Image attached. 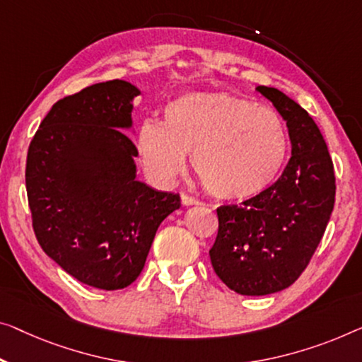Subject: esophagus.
<instances>
[{
	"label": "esophagus",
	"mask_w": 362,
	"mask_h": 362,
	"mask_svg": "<svg viewBox=\"0 0 362 362\" xmlns=\"http://www.w3.org/2000/svg\"><path fill=\"white\" fill-rule=\"evenodd\" d=\"M182 203L185 204V206H193V204H202L197 198H193L190 195H185V193H182Z\"/></svg>",
	"instance_id": "esophagus-1"
}]
</instances>
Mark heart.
Returning <instances> with one entry per match:
<instances>
[{"instance_id":"b5f03b06","label":"heart","mask_w":362,"mask_h":362,"mask_svg":"<svg viewBox=\"0 0 362 362\" xmlns=\"http://www.w3.org/2000/svg\"><path fill=\"white\" fill-rule=\"evenodd\" d=\"M149 175L172 183L187 154L203 187L223 199H249L268 190L288 158L283 118L268 107L219 93H192L165 105L164 123L146 120L134 138Z\"/></svg>"}]
</instances>
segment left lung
Here are the masks:
<instances>
[{
	"label": "left lung",
	"instance_id": "8db88e82",
	"mask_svg": "<svg viewBox=\"0 0 362 362\" xmlns=\"http://www.w3.org/2000/svg\"><path fill=\"white\" fill-rule=\"evenodd\" d=\"M284 118L291 159L279 179L244 206H219L209 258L221 281L242 296L289 288L309 265L335 204V170L312 117L281 90L258 86Z\"/></svg>",
	"mask_w": 362,
	"mask_h": 362
}]
</instances>
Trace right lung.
I'll return each mask as SVG.
<instances>
[{
	"instance_id": "obj_1",
	"label": "right lung",
	"mask_w": 362,
	"mask_h": 362,
	"mask_svg": "<svg viewBox=\"0 0 362 362\" xmlns=\"http://www.w3.org/2000/svg\"><path fill=\"white\" fill-rule=\"evenodd\" d=\"M136 86H89L52 107L32 138L25 188L43 252L78 281L115 291L143 272L159 224L180 208L179 193L136 180Z\"/></svg>"
}]
</instances>
